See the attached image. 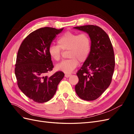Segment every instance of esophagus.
Instances as JSON below:
<instances>
[{
    "label": "esophagus",
    "instance_id": "esophagus-1",
    "mask_svg": "<svg viewBox=\"0 0 134 134\" xmlns=\"http://www.w3.org/2000/svg\"><path fill=\"white\" fill-rule=\"evenodd\" d=\"M71 75V74H65V76L66 77V78H68V77L70 76Z\"/></svg>",
    "mask_w": 134,
    "mask_h": 134
}]
</instances>
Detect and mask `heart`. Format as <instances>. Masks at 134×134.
<instances>
[{
    "mask_svg": "<svg viewBox=\"0 0 134 134\" xmlns=\"http://www.w3.org/2000/svg\"><path fill=\"white\" fill-rule=\"evenodd\" d=\"M91 48L92 41L88 34L67 32L59 37L58 45H50L48 52L52 59L59 61L62 56V50H69L68 56L70 59L62 61L56 66V69L66 73H70L78 65L79 61L83 63L87 60Z\"/></svg>",
    "mask_w": 134,
    "mask_h": 134,
    "instance_id": "obj_1",
    "label": "heart"
}]
</instances>
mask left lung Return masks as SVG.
Segmentation results:
<instances>
[{
  "label": "left lung",
  "mask_w": 134,
  "mask_h": 134,
  "mask_svg": "<svg viewBox=\"0 0 134 134\" xmlns=\"http://www.w3.org/2000/svg\"><path fill=\"white\" fill-rule=\"evenodd\" d=\"M74 28L87 32L92 41L90 56L76 72L79 82L75 92L81 99L93 100L111 83L115 65L114 51L108 35L100 27L86 25Z\"/></svg>",
  "instance_id": "obj_1"
}]
</instances>
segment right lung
<instances>
[{"label": "right lung", "mask_w": 134, "mask_h": 134, "mask_svg": "<svg viewBox=\"0 0 134 134\" xmlns=\"http://www.w3.org/2000/svg\"><path fill=\"white\" fill-rule=\"evenodd\" d=\"M63 30L47 27L39 28L28 35L19 48L14 70L18 86L36 102L50 100L64 76L60 71L50 77L46 75L54 68L48 47Z\"/></svg>", "instance_id": "right-lung-1"}]
</instances>
